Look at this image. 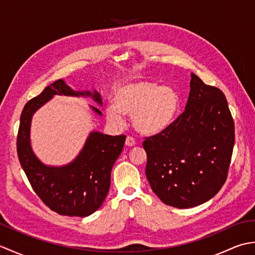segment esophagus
Wrapping results in <instances>:
<instances>
[{"mask_svg":"<svg viewBox=\"0 0 255 255\" xmlns=\"http://www.w3.org/2000/svg\"><path fill=\"white\" fill-rule=\"evenodd\" d=\"M125 144L128 145V147H133L134 144H136V141H134V139L130 136H128L126 138V141H125Z\"/></svg>","mask_w":255,"mask_h":255,"instance_id":"34e87169","label":"esophagus"}]
</instances>
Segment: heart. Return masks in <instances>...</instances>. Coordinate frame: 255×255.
<instances>
[{
	"mask_svg": "<svg viewBox=\"0 0 255 255\" xmlns=\"http://www.w3.org/2000/svg\"><path fill=\"white\" fill-rule=\"evenodd\" d=\"M113 103L106 107L107 117L121 124L123 115H131L134 128L143 134L164 131L174 123L180 107V100L172 88L143 79L117 85Z\"/></svg>",
	"mask_w": 255,
	"mask_h": 255,
	"instance_id": "1",
	"label": "heart"
}]
</instances>
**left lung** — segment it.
Here are the masks:
<instances>
[{"mask_svg":"<svg viewBox=\"0 0 255 255\" xmlns=\"http://www.w3.org/2000/svg\"><path fill=\"white\" fill-rule=\"evenodd\" d=\"M182 115L145 138V175L165 205L192 208L213 198L226 182L235 144V124L226 96L191 74Z\"/></svg>","mask_w":255,"mask_h":255,"instance_id":"1","label":"left lung"}]
</instances>
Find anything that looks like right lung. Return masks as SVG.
I'll return each mask as SVG.
<instances>
[{"mask_svg":"<svg viewBox=\"0 0 255 255\" xmlns=\"http://www.w3.org/2000/svg\"><path fill=\"white\" fill-rule=\"evenodd\" d=\"M55 95L91 97L103 105L100 92L74 91L63 80H58L31 99L20 115L17 154L30 185L39 198L59 215L86 217L99 209L111 185L113 165L121 155L126 136L90 132L82 150L72 162L61 166L46 165L37 158L30 144L32 115ZM96 115L102 112L90 106Z\"/></svg>","mask_w":255,"mask_h":255,"instance_id":"obj_1","label":"right lung"}]
</instances>
